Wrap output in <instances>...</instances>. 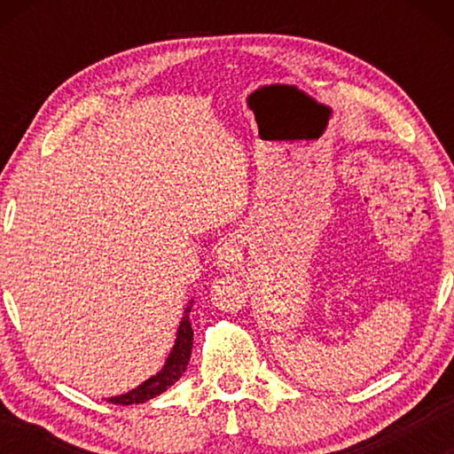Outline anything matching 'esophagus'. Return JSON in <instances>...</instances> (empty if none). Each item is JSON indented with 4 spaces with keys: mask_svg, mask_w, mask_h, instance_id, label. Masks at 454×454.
<instances>
[{
    "mask_svg": "<svg viewBox=\"0 0 454 454\" xmlns=\"http://www.w3.org/2000/svg\"><path fill=\"white\" fill-rule=\"evenodd\" d=\"M238 262H240V248H238V244L234 240L222 244V248L218 250V268L226 272L238 266Z\"/></svg>",
    "mask_w": 454,
    "mask_h": 454,
    "instance_id": "1",
    "label": "esophagus"
}]
</instances>
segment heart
<instances>
[{"mask_svg":"<svg viewBox=\"0 0 454 454\" xmlns=\"http://www.w3.org/2000/svg\"><path fill=\"white\" fill-rule=\"evenodd\" d=\"M182 246H184V244H182Z\"/></svg>","mask_w":454,"mask_h":454,"instance_id":"b5f03b06","label":"heart"}]
</instances>
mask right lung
Returning a JSON list of instances; mask_svg holds the SVG:
<instances>
[{"label": "right lung", "mask_w": 454, "mask_h": 454, "mask_svg": "<svg viewBox=\"0 0 454 454\" xmlns=\"http://www.w3.org/2000/svg\"><path fill=\"white\" fill-rule=\"evenodd\" d=\"M190 309L192 302L186 310H184V317L180 322L178 334H176V342L174 348L168 356L166 364L162 366V371L158 374H153L152 379H148L145 382H142L140 387H136L134 390H129L126 395L120 396H110L107 403L112 404H140L150 401V398L162 395L164 390H168L172 384L180 379V376L186 372V366L190 363V355H192V340H194V330H192L190 325Z\"/></svg>", "instance_id": "add662e5"}]
</instances>
